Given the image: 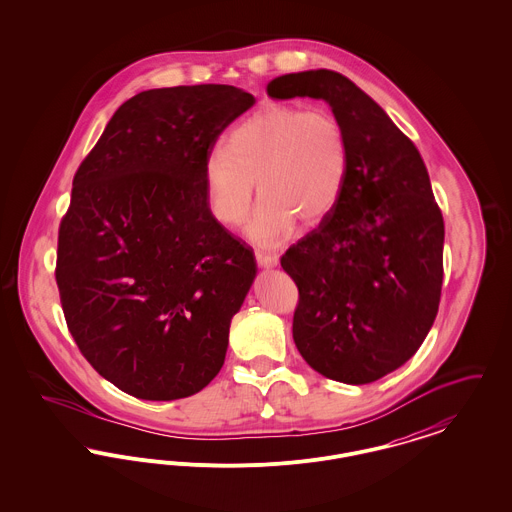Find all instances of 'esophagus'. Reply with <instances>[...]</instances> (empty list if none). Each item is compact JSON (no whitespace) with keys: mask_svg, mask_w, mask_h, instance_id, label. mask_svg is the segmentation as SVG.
Here are the masks:
<instances>
[{"mask_svg":"<svg viewBox=\"0 0 512 512\" xmlns=\"http://www.w3.org/2000/svg\"><path fill=\"white\" fill-rule=\"evenodd\" d=\"M255 257H257V263H259V267L263 268L278 267V263H280V259H278V255H276V253H265V251H257V253H255Z\"/></svg>","mask_w":512,"mask_h":512,"instance_id":"1","label":"esophagus"}]
</instances>
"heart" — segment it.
<instances>
[{
    "label": "heart",
    "instance_id": "obj_1",
    "mask_svg": "<svg viewBox=\"0 0 512 512\" xmlns=\"http://www.w3.org/2000/svg\"><path fill=\"white\" fill-rule=\"evenodd\" d=\"M349 165V136L336 113L272 103L209 153L203 169L209 209L224 226L242 224L257 182L261 199L245 234L255 244H280L297 219L313 224L338 205Z\"/></svg>",
    "mask_w": 512,
    "mask_h": 512
}]
</instances>
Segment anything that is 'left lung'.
Segmentation results:
<instances>
[{
  "mask_svg": "<svg viewBox=\"0 0 512 512\" xmlns=\"http://www.w3.org/2000/svg\"><path fill=\"white\" fill-rule=\"evenodd\" d=\"M267 94L326 101L351 146L338 205L280 261L299 290L293 341L330 380L376 382L413 357L438 315L445 228L426 165L343 74H282Z\"/></svg>",
  "mask_w": 512,
  "mask_h": 512,
  "instance_id": "8db88e82",
  "label": "left lung"
}]
</instances>
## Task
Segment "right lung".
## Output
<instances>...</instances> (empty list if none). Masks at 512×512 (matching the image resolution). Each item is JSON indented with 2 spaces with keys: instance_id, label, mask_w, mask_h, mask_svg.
Instances as JSON below:
<instances>
[{
  "instance_id": "add662e5",
  "label": "right lung",
  "mask_w": 512,
  "mask_h": 512,
  "mask_svg": "<svg viewBox=\"0 0 512 512\" xmlns=\"http://www.w3.org/2000/svg\"><path fill=\"white\" fill-rule=\"evenodd\" d=\"M255 98L226 84L140 92L74 174L55 280L86 361L119 390L172 401L224 365L253 249L213 217L203 169Z\"/></svg>"
}]
</instances>
